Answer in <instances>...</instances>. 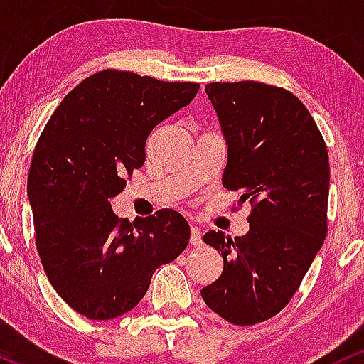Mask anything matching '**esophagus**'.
Masks as SVG:
<instances>
[{
    "instance_id": "1",
    "label": "esophagus",
    "mask_w": 364,
    "mask_h": 364,
    "mask_svg": "<svg viewBox=\"0 0 364 364\" xmlns=\"http://www.w3.org/2000/svg\"><path fill=\"white\" fill-rule=\"evenodd\" d=\"M191 246L194 247H201L203 246V239H201V230L198 227H191V239H189Z\"/></svg>"
}]
</instances>
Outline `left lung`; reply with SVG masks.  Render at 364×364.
Masks as SVG:
<instances>
[{"mask_svg": "<svg viewBox=\"0 0 364 364\" xmlns=\"http://www.w3.org/2000/svg\"><path fill=\"white\" fill-rule=\"evenodd\" d=\"M228 146L223 187L251 203L242 237L210 230L223 272L203 287L208 308L239 326L267 321L299 289L326 237L330 166L323 136L291 91L242 80L204 89Z\"/></svg>", "mask_w": 364, "mask_h": 364, "instance_id": "left-lung-1", "label": "left lung"}]
</instances>
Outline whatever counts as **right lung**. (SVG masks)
<instances>
[{
	"mask_svg": "<svg viewBox=\"0 0 364 364\" xmlns=\"http://www.w3.org/2000/svg\"><path fill=\"white\" fill-rule=\"evenodd\" d=\"M196 82L101 70L63 97L41 134L27 178L36 247L53 289L89 320L136 308L154 270L187 247L181 213L118 218L109 199L146 160V139L194 100Z\"/></svg>",
	"mask_w": 364,
	"mask_h": 364,
	"instance_id": "right-lung-1",
	"label": "right lung"
}]
</instances>
